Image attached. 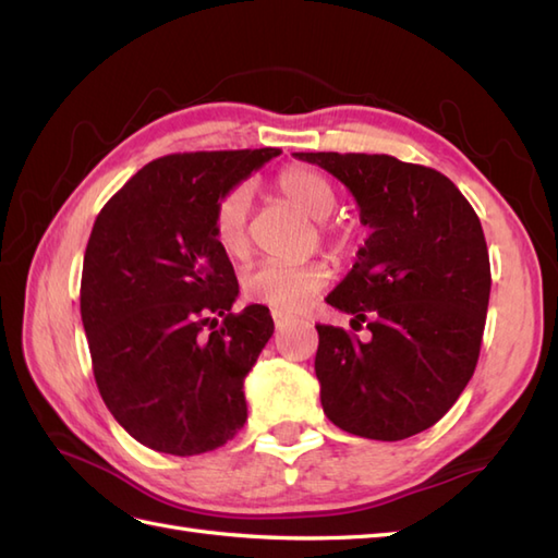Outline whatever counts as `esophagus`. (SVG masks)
I'll list each match as a JSON object with an SVG mask.
<instances>
[{
  "label": "esophagus",
  "instance_id": "34e87169",
  "mask_svg": "<svg viewBox=\"0 0 558 558\" xmlns=\"http://www.w3.org/2000/svg\"><path fill=\"white\" fill-rule=\"evenodd\" d=\"M270 316H272V324H276V330H280L282 326H286V324L290 322V316L282 314V312H272Z\"/></svg>",
  "mask_w": 558,
  "mask_h": 558
}]
</instances>
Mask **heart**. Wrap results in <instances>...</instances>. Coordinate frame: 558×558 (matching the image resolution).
I'll return each mask as SVG.
<instances>
[{
  "label": "heart",
  "instance_id": "heart-1",
  "mask_svg": "<svg viewBox=\"0 0 558 558\" xmlns=\"http://www.w3.org/2000/svg\"><path fill=\"white\" fill-rule=\"evenodd\" d=\"M276 189L294 208H300L312 220H326L338 206V194L328 177L312 168L282 170L276 180ZM248 210H252V189L236 184L225 192L213 216V234L225 254L242 256L248 244ZM324 234L338 252L350 246V232L338 225H324ZM330 282V268L326 260H306V264H280L266 260L244 276L246 300L266 304L282 314H294L304 310L318 292Z\"/></svg>",
  "mask_w": 558,
  "mask_h": 558
}]
</instances>
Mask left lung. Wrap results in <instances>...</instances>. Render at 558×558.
<instances>
[{
    "label": "left lung",
    "instance_id": "left-lung-1",
    "mask_svg": "<svg viewBox=\"0 0 558 558\" xmlns=\"http://www.w3.org/2000/svg\"><path fill=\"white\" fill-rule=\"evenodd\" d=\"M350 189L372 230L326 302L352 328L316 326V378L342 432L400 441L429 429L475 374L492 270L477 213L432 168L366 153H294Z\"/></svg>",
    "mask_w": 558,
    "mask_h": 558
}]
</instances>
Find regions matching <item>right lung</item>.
I'll return each mask as SVG.
<instances>
[{"label": "right lung", "mask_w": 558, "mask_h": 558, "mask_svg": "<svg viewBox=\"0 0 558 558\" xmlns=\"http://www.w3.org/2000/svg\"><path fill=\"white\" fill-rule=\"evenodd\" d=\"M280 148L172 153L93 225L81 322L112 417L170 456L216 450L246 422L244 378L272 336L268 306L234 314V268L213 234L225 192Z\"/></svg>", "instance_id": "1"}]
</instances>
